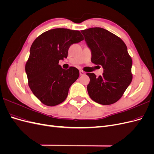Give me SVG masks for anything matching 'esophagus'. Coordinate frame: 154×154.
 <instances>
[{
    "mask_svg": "<svg viewBox=\"0 0 154 154\" xmlns=\"http://www.w3.org/2000/svg\"><path fill=\"white\" fill-rule=\"evenodd\" d=\"M80 76L84 75V74H85V72L83 71L82 70H80Z\"/></svg>",
    "mask_w": 154,
    "mask_h": 154,
    "instance_id": "obj_1",
    "label": "esophagus"
}]
</instances>
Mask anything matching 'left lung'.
<instances>
[{
	"label": "left lung",
	"mask_w": 154,
	"mask_h": 154,
	"mask_svg": "<svg viewBox=\"0 0 154 154\" xmlns=\"http://www.w3.org/2000/svg\"><path fill=\"white\" fill-rule=\"evenodd\" d=\"M91 51V62L103 68V75L90 78L87 91L91 98L101 105H111L118 101L130 84L132 60L127 45L118 36L101 27L81 31Z\"/></svg>",
	"instance_id": "8db88e82"
}]
</instances>
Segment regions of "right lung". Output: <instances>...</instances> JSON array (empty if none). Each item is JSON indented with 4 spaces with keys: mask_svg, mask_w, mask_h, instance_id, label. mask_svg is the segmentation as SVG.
I'll return each mask as SVG.
<instances>
[{
    "mask_svg": "<svg viewBox=\"0 0 154 154\" xmlns=\"http://www.w3.org/2000/svg\"><path fill=\"white\" fill-rule=\"evenodd\" d=\"M83 40L79 31L57 28L43 32L32 44L26 72L31 91L44 105L55 106L66 99L80 72L74 67L62 69L59 60L67 57L70 46Z\"/></svg>",
    "mask_w": 154,
    "mask_h": 154,
    "instance_id": "add662e5",
    "label": "right lung"
}]
</instances>
